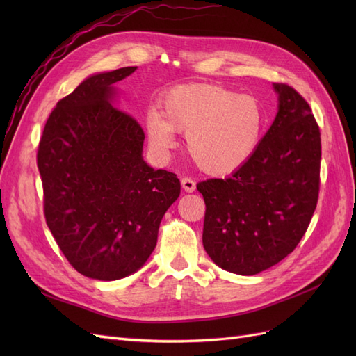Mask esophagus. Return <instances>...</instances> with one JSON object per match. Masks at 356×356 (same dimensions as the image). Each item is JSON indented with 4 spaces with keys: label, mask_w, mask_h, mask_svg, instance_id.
<instances>
[{
    "label": "esophagus",
    "mask_w": 356,
    "mask_h": 356,
    "mask_svg": "<svg viewBox=\"0 0 356 356\" xmlns=\"http://www.w3.org/2000/svg\"><path fill=\"white\" fill-rule=\"evenodd\" d=\"M181 186H182V188H184V191H187V193H193L196 190V182L188 177H184L181 179Z\"/></svg>",
    "instance_id": "esophagus-1"
}]
</instances>
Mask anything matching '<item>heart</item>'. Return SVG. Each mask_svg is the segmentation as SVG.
<instances>
[{
    "label": "heart",
    "instance_id": "obj_1",
    "mask_svg": "<svg viewBox=\"0 0 356 356\" xmlns=\"http://www.w3.org/2000/svg\"><path fill=\"white\" fill-rule=\"evenodd\" d=\"M266 114L255 96L218 84L195 83L170 89L160 111H149L145 129L153 152L163 156L186 134L187 153L209 175H225L243 166L261 141Z\"/></svg>",
    "mask_w": 356,
    "mask_h": 356
}]
</instances>
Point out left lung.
<instances>
[{"label":"left lung","instance_id":"obj_1","mask_svg":"<svg viewBox=\"0 0 356 356\" xmlns=\"http://www.w3.org/2000/svg\"><path fill=\"white\" fill-rule=\"evenodd\" d=\"M277 114L255 153L229 178L202 181L203 246L221 268L257 275L293 252L318 203L321 132L306 99L275 83Z\"/></svg>","mask_w":356,"mask_h":356}]
</instances>
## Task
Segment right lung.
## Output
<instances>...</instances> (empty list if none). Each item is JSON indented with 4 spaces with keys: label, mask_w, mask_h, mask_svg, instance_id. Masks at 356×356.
<instances>
[{
    "label": "right lung",
    "mask_w": 356,
    "mask_h": 356,
    "mask_svg": "<svg viewBox=\"0 0 356 356\" xmlns=\"http://www.w3.org/2000/svg\"><path fill=\"white\" fill-rule=\"evenodd\" d=\"M135 70L95 74L62 98L37 153L53 238L75 270L99 281L144 266L181 193L175 174L144 161L143 127L111 105L113 84Z\"/></svg>",
    "instance_id": "1"
}]
</instances>
